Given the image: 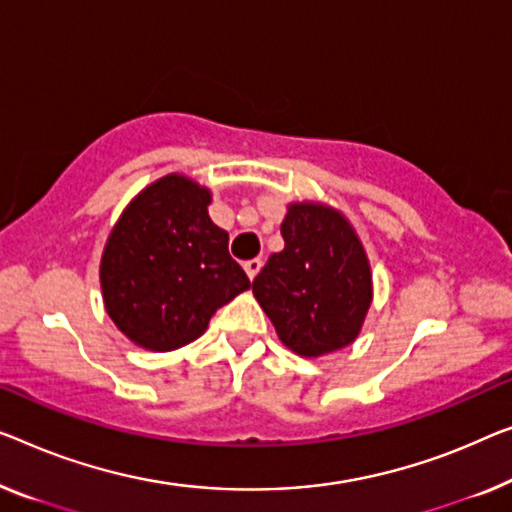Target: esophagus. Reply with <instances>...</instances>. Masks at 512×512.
<instances>
[{
  "instance_id": "esophagus-1",
  "label": "esophagus",
  "mask_w": 512,
  "mask_h": 512,
  "mask_svg": "<svg viewBox=\"0 0 512 512\" xmlns=\"http://www.w3.org/2000/svg\"><path fill=\"white\" fill-rule=\"evenodd\" d=\"M243 269H246L248 278L255 280V276L259 273V269H262V259H248L246 264H243Z\"/></svg>"
}]
</instances>
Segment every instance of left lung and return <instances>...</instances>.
I'll list each match as a JSON object with an SVG mask.
<instances>
[{"label": "left lung", "instance_id": "8db88e82", "mask_svg": "<svg viewBox=\"0 0 512 512\" xmlns=\"http://www.w3.org/2000/svg\"><path fill=\"white\" fill-rule=\"evenodd\" d=\"M285 248L253 280L282 345L319 358L352 345L372 303V269L345 213L326 202L287 204Z\"/></svg>", "mask_w": 512, "mask_h": 512}]
</instances>
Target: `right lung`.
Wrapping results in <instances>:
<instances>
[{
	"mask_svg": "<svg viewBox=\"0 0 512 512\" xmlns=\"http://www.w3.org/2000/svg\"><path fill=\"white\" fill-rule=\"evenodd\" d=\"M211 190L172 172L144 186L101 255L103 305L133 345L172 352L200 338L213 312L250 289L209 218Z\"/></svg>",
	"mask_w": 512,
	"mask_h": 512,
	"instance_id": "1",
	"label": "right lung"
}]
</instances>
